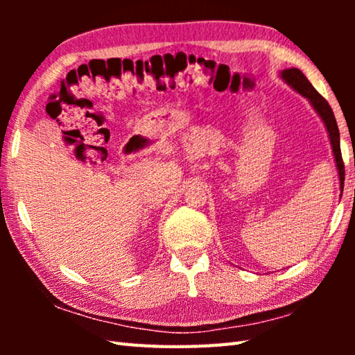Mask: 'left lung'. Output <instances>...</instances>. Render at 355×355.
Listing matches in <instances>:
<instances>
[{"instance_id":"8db88e82","label":"left lung","mask_w":355,"mask_h":355,"mask_svg":"<svg viewBox=\"0 0 355 355\" xmlns=\"http://www.w3.org/2000/svg\"><path fill=\"white\" fill-rule=\"evenodd\" d=\"M280 78L288 84V86L293 87L294 91L307 98L310 101V105L313 106V110L316 111L318 116L321 117L324 127L327 130L330 146H332L336 171H338V178H340V188L343 189L345 164H343V158H341V150H340V131H338V125H336L332 107H330L327 101L318 94L316 89L311 86V83L305 78V75L299 69L291 67V69L282 70Z\"/></svg>"}]
</instances>
